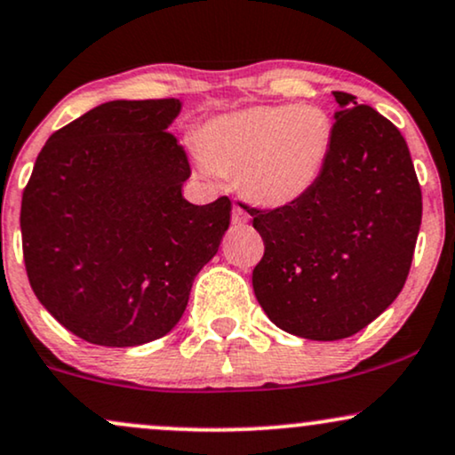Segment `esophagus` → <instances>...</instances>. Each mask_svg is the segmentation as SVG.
Masks as SVG:
<instances>
[{"mask_svg":"<svg viewBox=\"0 0 455 455\" xmlns=\"http://www.w3.org/2000/svg\"><path fill=\"white\" fill-rule=\"evenodd\" d=\"M250 222V213L245 210L243 204H235L233 205V224H237V227H242V224H248Z\"/></svg>","mask_w":455,"mask_h":455,"instance_id":"34e87169","label":"esophagus"}]
</instances>
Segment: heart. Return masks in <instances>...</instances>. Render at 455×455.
<instances>
[{"label":"heart","instance_id":"heart-1","mask_svg":"<svg viewBox=\"0 0 455 455\" xmlns=\"http://www.w3.org/2000/svg\"><path fill=\"white\" fill-rule=\"evenodd\" d=\"M196 146L212 172L239 173L242 188L254 201L290 205L324 173L332 123L311 103L251 106L212 118Z\"/></svg>","mask_w":455,"mask_h":455}]
</instances>
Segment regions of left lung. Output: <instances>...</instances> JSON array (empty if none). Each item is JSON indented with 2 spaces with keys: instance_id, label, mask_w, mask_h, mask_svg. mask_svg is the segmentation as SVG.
Returning <instances> with one entry per match:
<instances>
[{
  "instance_id": "left-lung-1",
  "label": "left lung",
  "mask_w": 455,
  "mask_h": 455,
  "mask_svg": "<svg viewBox=\"0 0 455 455\" xmlns=\"http://www.w3.org/2000/svg\"><path fill=\"white\" fill-rule=\"evenodd\" d=\"M324 173L303 199L250 210L265 242L251 271L260 307L311 341L355 335L394 303L409 275L421 190L407 141L390 120L335 91Z\"/></svg>"
}]
</instances>
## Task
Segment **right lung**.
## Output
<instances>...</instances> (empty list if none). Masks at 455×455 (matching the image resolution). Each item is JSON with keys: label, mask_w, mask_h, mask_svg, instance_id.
Wrapping results in <instances>:
<instances>
[{"label": "right lung", "mask_w": 455, "mask_h": 455, "mask_svg": "<svg viewBox=\"0 0 455 455\" xmlns=\"http://www.w3.org/2000/svg\"><path fill=\"white\" fill-rule=\"evenodd\" d=\"M180 112V100L89 109L51 135L23 193L31 288L95 346L133 347L173 331L231 224L227 196L184 199L188 158L167 133Z\"/></svg>", "instance_id": "right-lung-1"}]
</instances>
